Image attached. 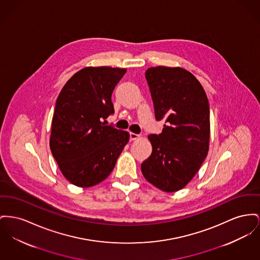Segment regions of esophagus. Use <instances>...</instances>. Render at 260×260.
Instances as JSON below:
<instances>
[{
	"mask_svg": "<svg viewBox=\"0 0 260 260\" xmlns=\"http://www.w3.org/2000/svg\"><path fill=\"white\" fill-rule=\"evenodd\" d=\"M129 138H131V140H138L140 138V136L137 135V134H134V133H131Z\"/></svg>",
	"mask_w": 260,
	"mask_h": 260,
	"instance_id": "esophagus-1",
	"label": "esophagus"
}]
</instances>
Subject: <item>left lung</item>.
Here are the masks:
<instances>
[{
  "instance_id": "obj_1",
  "label": "left lung",
  "mask_w": 260,
  "mask_h": 260,
  "mask_svg": "<svg viewBox=\"0 0 260 260\" xmlns=\"http://www.w3.org/2000/svg\"><path fill=\"white\" fill-rule=\"evenodd\" d=\"M145 77L155 118L165 124L159 136H148L152 153L141 164V172L157 188L178 191L192 180L208 153V99L197 77L183 68H149Z\"/></svg>"
}]
</instances>
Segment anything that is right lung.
I'll return each mask as SVG.
<instances>
[{
    "instance_id": "obj_1",
    "label": "right lung",
    "mask_w": 260,
    "mask_h": 260,
    "mask_svg": "<svg viewBox=\"0 0 260 260\" xmlns=\"http://www.w3.org/2000/svg\"><path fill=\"white\" fill-rule=\"evenodd\" d=\"M125 72L86 67L67 81L58 96L50 148L63 177L77 186L103 182L129 140L127 132L105 121L114 114L112 93Z\"/></svg>"
}]
</instances>
